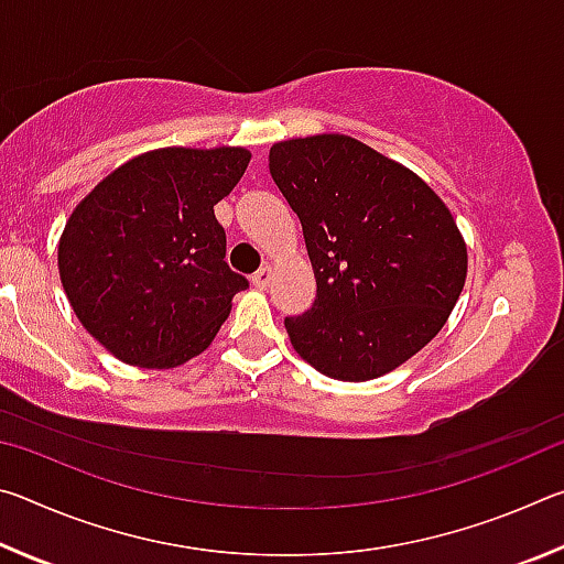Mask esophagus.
I'll return each instance as SVG.
<instances>
[{
  "label": "esophagus",
  "instance_id": "obj_1",
  "mask_svg": "<svg viewBox=\"0 0 564 564\" xmlns=\"http://www.w3.org/2000/svg\"><path fill=\"white\" fill-rule=\"evenodd\" d=\"M251 281H253L256 289H265V285L271 283V269H269V265H263V269L256 271Z\"/></svg>",
  "mask_w": 564,
  "mask_h": 564
}]
</instances>
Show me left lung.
<instances>
[{"label": "left lung", "mask_w": 564, "mask_h": 564, "mask_svg": "<svg viewBox=\"0 0 564 564\" xmlns=\"http://www.w3.org/2000/svg\"><path fill=\"white\" fill-rule=\"evenodd\" d=\"M269 169L301 218L316 301L285 318L323 376L370 380L445 326L467 273L447 206L413 171L343 133L281 141Z\"/></svg>", "instance_id": "obj_1"}]
</instances>
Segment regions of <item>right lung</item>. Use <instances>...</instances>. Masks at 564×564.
<instances>
[{
	"instance_id": "1",
	"label": "right lung",
	"mask_w": 564,
	"mask_h": 564,
	"mask_svg": "<svg viewBox=\"0 0 564 564\" xmlns=\"http://www.w3.org/2000/svg\"><path fill=\"white\" fill-rule=\"evenodd\" d=\"M251 161L246 149H159L127 161L74 208L59 275L76 318L119 360L176 368L212 346L248 289L228 269L214 206Z\"/></svg>"
}]
</instances>
